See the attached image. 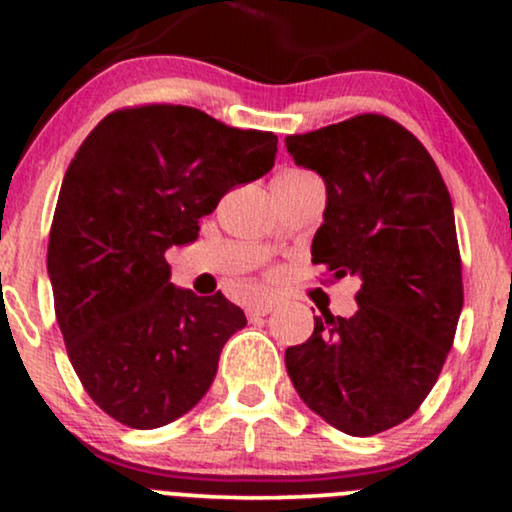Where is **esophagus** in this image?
<instances>
[{
  "mask_svg": "<svg viewBox=\"0 0 512 512\" xmlns=\"http://www.w3.org/2000/svg\"><path fill=\"white\" fill-rule=\"evenodd\" d=\"M274 308H276L274 298H260V301L248 303V308H245V310H248L250 317H257V315H269Z\"/></svg>",
  "mask_w": 512,
  "mask_h": 512,
  "instance_id": "34e87169",
  "label": "esophagus"
}]
</instances>
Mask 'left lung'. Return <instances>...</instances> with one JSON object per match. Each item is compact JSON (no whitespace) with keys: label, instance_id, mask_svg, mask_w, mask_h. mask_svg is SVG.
<instances>
[{"label":"left lung","instance_id":"obj_1","mask_svg":"<svg viewBox=\"0 0 512 512\" xmlns=\"http://www.w3.org/2000/svg\"><path fill=\"white\" fill-rule=\"evenodd\" d=\"M286 149L327 185L313 262L361 279L356 313L315 317L286 370L327 424L375 436L421 407L455 339L464 293L450 192L424 144L385 115L291 134Z\"/></svg>","mask_w":512,"mask_h":512}]
</instances>
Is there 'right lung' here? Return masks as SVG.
Masks as SVG:
<instances>
[{
	"label": "right lung",
	"mask_w": 512,
	"mask_h": 512,
	"mask_svg": "<svg viewBox=\"0 0 512 512\" xmlns=\"http://www.w3.org/2000/svg\"><path fill=\"white\" fill-rule=\"evenodd\" d=\"M274 158L272 132L149 103L103 117L69 163L48 243L55 315L88 397L120 424L187 414L248 325L221 291L170 284L166 250L197 240L199 219Z\"/></svg>",
	"instance_id": "right-lung-1"
}]
</instances>
